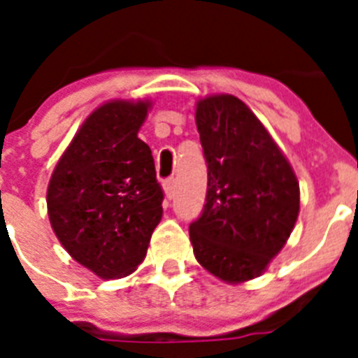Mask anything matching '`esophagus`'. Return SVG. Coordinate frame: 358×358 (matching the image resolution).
Returning <instances> with one entry per match:
<instances>
[{
	"label": "esophagus",
	"instance_id": "esophagus-1",
	"mask_svg": "<svg viewBox=\"0 0 358 358\" xmlns=\"http://www.w3.org/2000/svg\"><path fill=\"white\" fill-rule=\"evenodd\" d=\"M163 188L164 194H166V199H173V195H176V179H173V177L166 179V181L163 182Z\"/></svg>",
	"mask_w": 358,
	"mask_h": 358
}]
</instances>
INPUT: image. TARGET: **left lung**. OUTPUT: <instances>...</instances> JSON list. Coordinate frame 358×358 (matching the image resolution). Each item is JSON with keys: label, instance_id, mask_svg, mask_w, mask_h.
<instances>
[{"label": "left lung", "instance_id": "left-lung-1", "mask_svg": "<svg viewBox=\"0 0 358 358\" xmlns=\"http://www.w3.org/2000/svg\"><path fill=\"white\" fill-rule=\"evenodd\" d=\"M195 122L208 192L201 217L189 224V240L206 271L242 283L260 276L289 240L299 182L267 129L233 94L199 100Z\"/></svg>", "mask_w": 358, "mask_h": 358}]
</instances>
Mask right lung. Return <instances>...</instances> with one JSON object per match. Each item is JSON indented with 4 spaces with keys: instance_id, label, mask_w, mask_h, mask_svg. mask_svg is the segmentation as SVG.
I'll use <instances>...</instances> for the list:
<instances>
[{
    "instance_id": "obj_1",
    "label": "right lung",
    "mask_w": 358,
    "mask_h": 358,
    "mask_svg": "<svg viewBox=\"0 0 358 358\" xmlns=\"http://www.w3.org/2000/svg\"><path fill=\"white\" fill-rule=\"evenodd\" d=\"M148 107L113 100L93 110L50 179L46 202L57 238L103 280L136 271L163 215L154 157L138 138Z\"/></svg>"
}]
</instances>
